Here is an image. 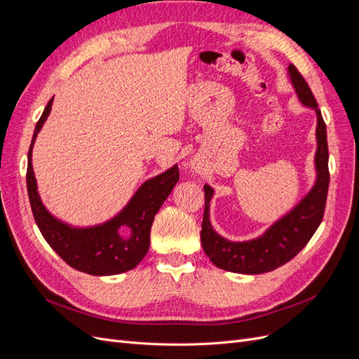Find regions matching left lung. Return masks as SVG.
<instances>
[{
	"instance_id": "1",
	"label": "left lung",
	"mask_w": 359,
	"mask_h": 359,
	"mask_svg": "<svg viewBox=\"0 0 359 359\" xmlns=\"http://www.w3.org/2000/svg\"><path fill=\"white\" fill-rule=\"evenodd\" d=\"M287 74L298 100L316 112L318 147L314 154L316 181L306 196L287 214L271 224L262 235L241 243L226 240L212 229L210 222V202L214 196V190L208 184H205V210L201 231L202 248L217 268L231 271V273L264 274L285 265L307 245L323 219L330 186L327 126L323 123L310 86L293 64H289Z\"/></svg>"
}]
</instances>
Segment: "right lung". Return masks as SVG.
Listing matches in <instances>:
<instances>
[{"label": "right lung", "mask_w": 359, "mask_h": 359, "mask_svg": "<svg viewBox=\"0 0 359 359\" xmlns=\"http://www.w3.org/2000/svg\"><path fill=\"white\" fill-rule=\"evenodd\" d=\"M53 97L43 111L32 135L28 151L27 189L32 215L46 243L72 268L91 276H115L133 269L145 257L149 248V232L158 212L180 180L178 166L147 180L132 199L111 220L88 227H73L53 217L43 205L32 170V147L52 109ZM127 226L130 233H118Z\"/></svg>", "instance_id": "add662e5"}]
</instances>
